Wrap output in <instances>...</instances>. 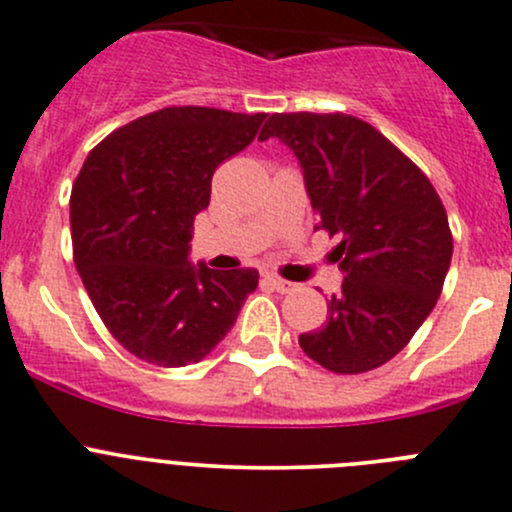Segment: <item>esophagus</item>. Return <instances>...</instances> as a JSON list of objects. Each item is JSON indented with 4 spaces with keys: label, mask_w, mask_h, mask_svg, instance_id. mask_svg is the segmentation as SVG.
<instances>
[{
    "label": "esophagus",
    "mask_w": 512,
    "mask_h": 512,
    "mask_svg": "<svg viewBox=\"0 0 512 512\" xmlns=\"http://www.w3.org/2000/svg\"><path fill=\"white\" fill-rule=\"evenodd\" d=\"M265 279H267V282L272 284L274 289H277V292H282V294H284V292H289V289L294 287L292 282H287V279H282V277H279V274H270V272H267V274H265Z\"/></svg>",
    "instance_id": "34e87169"
}]
</instances>
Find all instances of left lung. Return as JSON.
I'll list each match as a JSON object with an SVG mask.
<instances>
[{
	"instance_id": "1",
	"label": "left lung",
	"mask_w": 512,
	"mask_h": 512,
	"mask_svg": "<svg viewBox=\"0 0 512 512\" xmlns=\"http://www.w3.org/2000/svg\"><path fill=\"white\" fill-rule=\"evenodd\" d=\"M299 159L316 228L338 235L331 252L346 274L326 324L301 333V351L331 373L380 368L410 343L437 304L451 265L441 198L373 125L343 112H282L262 127Z\"/></svg>"
}]
</instances>
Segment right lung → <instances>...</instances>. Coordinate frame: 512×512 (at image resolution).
<instances>
[{
	"instance_id": "1",
	"label": "right lung",
	"mask_w": 512,
	"mask_h": 512,
	"mask_svg": "<svg viewBox=\"0 0 512 512\" xmlns=\"http://www.w3.org/2000/svg\"><path fill=\"white\" fill-rule=\"evenodd\" d=\"M265 117L164 107L107 134L85 159L71 191L75 270L102 324L139 360H203L257 289V270L191 265L188 242L215 169Z\"/></svg>"
}]
</instances>
